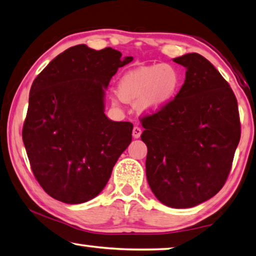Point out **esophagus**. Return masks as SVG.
Wrapping results in <instances>:
<instances>
[{"label": "esophagus", "mask_w": 256, "mask_h": 256, "mask_svg": "<svg viewBox=\"0 0 256 256\" xmlns=\"http://www.w3.org/2000/svg\"><path fill=\"white\" fill-rule=\"evenodd\" d=\"M140 134H142V129H140L138 126H135V127L132 128V137H134V138H138Z\"/></svg>", "instance_id": "obj_1"}]
</instances>
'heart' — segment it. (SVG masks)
Returning <instances> with one entry per match:
<instances>
[{
  "label": "heart",
  "instance_id": "obj_1",
  "mask_svg": "<svg viewBox=\"0 0 256 256\" xmlns=\"http://www.w3.org/2000/svg\"><path fill=\"white\" fill-rule=\"evenodd\" d=\"M180 84V72L176 66H146L124 74L118 84V94L124 102H136L140 112L154 113L173 100Z\"/></svg>",
  "mask_w": 256,
  "mask_h": 256
}]
</instances>
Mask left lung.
<instances>
[{
	"mask_svg": "<svg viewBox=\"0 0 256 256\" xmlns=\"http://www.w3.org/2000/svg\"><path fill=\"white\" fill-rule=\"evenodd\" d=\"M186 80L173 100L140 116L146 179L159 201L192 208L217 194L231 171L242 124L232 88L198 53L173 60Z\"/></svg>",
	"mask_w": 256,
	"mask_h": 256,
	"instance_id": "8db88e82",
	"label": "left lung"
}]
</instances>
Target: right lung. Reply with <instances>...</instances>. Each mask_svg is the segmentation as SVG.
Wrapping results in <instances>:
<instances>
[{"instance_id":"obj_1","label":"right lung","mask_w":256,"mask_h":256,"mask_svg":"<svg viewBox=\"0 0 256 256\" xmlns=\"http://www.w3.org/2000/svg\"><path fill=\"white\" fill-rule=\"evenodd\" d=\"M119 50L70 47L33 80L22 137L42 190L77 204L94 198L132 142V124L104 114V88L120 66Z\"/></svg>"}]
</instances>
